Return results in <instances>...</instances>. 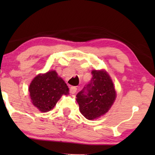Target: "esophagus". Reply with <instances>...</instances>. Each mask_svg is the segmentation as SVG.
I'll use <instances>...</instances> for the list:
<instances>
[{
  "instance_id": "34e87169",
  "label": "esophagus",
  "mask_w": 155,
  "mask_h": 155,
  "mask_svg": "<svg viewBox=\"0 0 155 155\" xmlns=\"http://www.w3.org/2000/svg\"><path fill=\"white\" fill-rule=\"evenodd\" d=\"M76 91H77V87H76L71 86V87H70V92H71V94H75Z\"/></svg>"
}]
</instances>
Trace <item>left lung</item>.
<instances>
[{"label":"left lung","mask_w":155,"mask_h":155,"mask_svg":"<svg viewBox=\"0 0 155 155\" xmlns=\"http://www.w3.org/2000/svg\"><path fill=\"white\" fill-rule=\"evenodd\" d=\"M92 74V80L76 96L80 113L88 120L97 119L107 113L116 97L107 72L94 70Z\"/></svg>","instance_id":"left-lung-1"}]
</instances>
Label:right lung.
<instances>
[{
  "instance_id": "1",
  "label": "right lung",
  "mask_w": 155,
  "mask_h": 155,
  "mask_svg": "<svg viewBox=\"0 0 155 155\" xmlns=\"http://www.w3.org/2000/svg\"><path fill=\"white\" fill-rule=\"evenodd\" d=\"M31 103L41 112L49 111L69 89L55 71L39 74L34 78L29 87Z\"/></svg>"
}]
</instances>
